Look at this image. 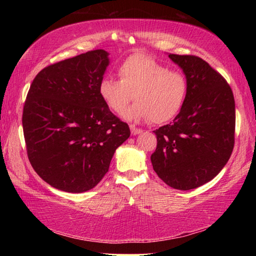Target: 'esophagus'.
I'll use <instances>...</instances> for the list:
<instances>
[{"label": "esophagus", "instance_id": "esophagus-1", "mask_svg": "<svg viewBox=\"0 0 256 256\" xmlns=\"http://www.w3.org/2000/svg\"><path fill=\"white\" fill-rule=\"evenodd\" d=\"M130 128H131V132L132 134H134V136H136V134H140L142 132L141 128H138L134 126V125H130Z\"/></svg>", "mask_w": 256, "mask_h": 256}]
</instances>
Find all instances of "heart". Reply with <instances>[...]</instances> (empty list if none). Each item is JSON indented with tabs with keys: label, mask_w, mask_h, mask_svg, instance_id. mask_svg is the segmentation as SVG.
<instances>
[{
	"label": "heart",
	"mask_w": 256,
	"mask_h": 256,
	"mask_svg": "<svg viewBox=\"0 0 256 256\" xmlns=\"http://www.w3.org/2000/svg\"><path fill=\"white\" fill-rule=\"evenodd\" d=\"M120 80L105 76L99 94L116 114H122L134 94L136 102L126 110L128 120H150L154 124L170 122L183 108L188 92V78L182 71L144 53H136L120 64Z\"/></svg>",
	"instance_id": "obj_1"
}]
</instances>
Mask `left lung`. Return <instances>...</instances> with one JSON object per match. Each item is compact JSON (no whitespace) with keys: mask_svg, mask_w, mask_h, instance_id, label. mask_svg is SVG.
I'll return each mask as SVG.
<instances>
[{"mask_svg":"<svg viewBox=\"0 0 256 256\" xmlns=\"http://www.w3.org/2000/svg\"><path fill=\"white\" fill-rule=\"evenodd\" d=\"M188 82V97L174 122L154 131V170L172 188L188 190L210 182L235 144V99L224 78L198 56L170 54Z\"/></svg>","mask_w":256,"mask_h":256,"instance_id":"1","label":"left lung"}]
</instances>
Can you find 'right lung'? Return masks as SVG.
<instances>
[{
    "instance_id": "1",
    "label": "right lung",
    "mask_w": 256,
    "mask_h": 256,
    "mask_svg": "<svg viewBox=\"0 0 256 256\" xmlns=\"http://www.w3.org/2000/svg\"><path fill=\"white\" fill-rule=\"evenodd\" d=\"M108 64L104 50L50 64L34 76L26 98L29 162L46 183L64 192L94 188L131 134L99 94Z\"/></svg>"
}]
</instances>
